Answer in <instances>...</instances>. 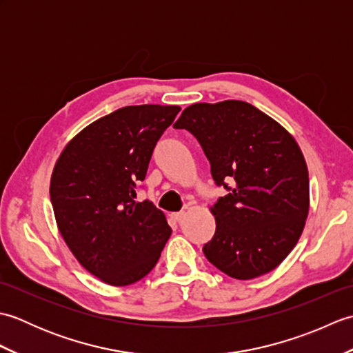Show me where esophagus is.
<instances>
[{"label": "esophagus", "mask_w": 353, "mask_h": 353, "mask_svg": "<svg viewBox=\"0 0 353 353\" xmlns=\"http://www.w3.org/2000/svg\"><path fill=\"white\" fill-rule=\"evenodd\" d=\"M171 216H172V220H176V221H181L183 216H185V212L183 211H181V212H174V214H171Z\"/></svg>", "instance_id": "1"}]
</instances>
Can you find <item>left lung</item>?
Listing matches in <instances>:
<instances>
[{
    "mask_svg": "<svg viewBox=\"0 0 353 353\" xmlns=\"http://www.w3.org/2000/svg\"><path fill=\"white\" fill-rule=\"evenodd\" d=\"M174 127L197 138L215 183L229 191L211 208L208 261L239 281L272 272L294 249L310 211L308 167L296 139L239 100L191 104Z\"/></svg>",
    "mask_w": 353,
    "mask_h": 353,
    "instance_id": "8db88e82",
    "label": "left lung"
}]
</instances>
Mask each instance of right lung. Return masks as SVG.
Instances as JSON below:
<instances>
[{
	"label": "right lung",
	"mask_w": 353,
	"mask_h": 353,
	"mask_svg": "<svg viewBox=\"0 0 353 353\" xmlns=\"http://www.w3.org/2000/svg\"><path fill=\"white\" fill-rule=\"evenodd\" d=\"M179 106H125L77 133L59 156L50 197L59 232L89 273L115 287L156 265L171 235L152 201H134L156 142Z\"/></svg>",
	"instance_id": "add662e5"
}]
</instances>
